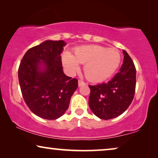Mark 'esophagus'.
Masks as SVG:
<instances>
[{"label":"esophagus","instance_id":"esophagus-1","mask_svg":"<svg viewBox=\"0 0 158 158\" xmlns=\"http://www.w3.org/2000/svg\"><path fill=\"white\" fill-rule=\"evenodd\" d=\"M78 84H79V87H81V86L85 85V81H83L82 80H81V79H79V81H78Z\"/></svg>","mask_w":158,"mask_h":158}]
</instances>
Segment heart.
Wrapping results in <instances>:
<instances>
[{"mask_svg":"<svg viewBox=\"0 0 158 158\" xmlns=\"http://www.w3.org/2000/svg\"><path fill=\"white\" fill-rule=\"evenodd\" d=\"M121 54L117 50L93 45L77 48L73 56L69 52L62 55L63 64L69 73H75L79 64H84V73L92 81H102L110 77L121 64Z\"/></svg>","mask_w":158,"mask_h":158,"instance_id":"1","label":"heart"}]
</instances>
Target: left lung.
Masks as SVG:
<instances>
[{"label":"left lung","mask_w":158,"mask_h":158,"mask_svg":"<svg viewBox=\"0 0 158 158\" xmlns=\"http://www.w3.org/2000/svg\"><path fill=\"white\" fill-rule=\"evenodd\" d=\"M119 72L108 82L89 85V106L96 116L109 120L121 115L133 100L136 89V68L127 51Z\"/></svg>","instance_id":"1"}]
</instances>
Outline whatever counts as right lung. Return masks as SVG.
Wrapping results in <instances>:
<instances>
[{
    "instance_id": "add662e5",
    "label": "right lung",
    "mask_w": 158,
    "mask_h": 158,
    "mask_svg": "<svg viewBox=\"0 0 158 158\" xmlns=\"http://www.w3.org/2000/svg\"><path fill=\"white\" fill-rule=\"evenodd\" d=\"M64 45L63 40L43 42L27 50L19 67L24 102L42 118L55 120L64 115L78 87V79L67 77L63 71L60 54Z\"/></svg>"
}]
</instances>
